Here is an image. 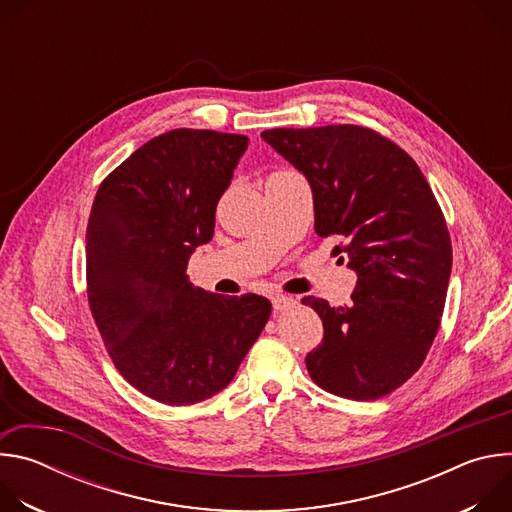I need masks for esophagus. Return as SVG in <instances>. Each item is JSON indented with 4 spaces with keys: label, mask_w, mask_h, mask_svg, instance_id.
I'll return each mask as SVG.
<instances>
[{
    "label": "esophagus",
    "mask_w": 512,
    "mask_h": 512,
    "mask_svg": "<svg viewBox=\"0 0 512 512\" xmlns=\"http://www.w3.org/2000/svg\"><path fill=\"white\" fill-rule=\"evenodd\" d=\"M271 304H273V310L275 312H287V310H294L296 308V300L289 298V296H283V294H275L271 298Z\"/></svg>",
    "instance_id": "esophagus-1"
}]
</instances>
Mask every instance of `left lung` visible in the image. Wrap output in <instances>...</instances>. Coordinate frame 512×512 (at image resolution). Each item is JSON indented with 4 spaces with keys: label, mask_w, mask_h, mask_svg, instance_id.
I'll return each instance as SVG.
<instances>
[{
    "label": "left lung",
    "mask_w": 512,
    "mask_h": 512,
    "mask_svg": "<svg viewBox=\"0 0 512 512\" xmlns=\"http://www.w3.org/2000/svg\"><path fill=\"white\" fill-rule=\"evenodd\" d=\"M261 137L308 178L316 235L342 239L332 253L358 275L350 306L302 300L324 324L308 373L338 397L381 399L417 373L440 328L452 271L444 212L413 158L369 127H279Z\"/></svg>",
    "instance_id": "8db88e82"
}]
</instances>
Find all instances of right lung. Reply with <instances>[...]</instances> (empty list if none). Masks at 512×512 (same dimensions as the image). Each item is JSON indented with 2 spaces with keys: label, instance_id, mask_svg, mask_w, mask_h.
<instances>
[{
  "label": "right lung",
  "instance_id": "right-lung-1",
  "mask_svg": "<svg viewBox=\"0 0 512 512\" xmlns=\"http://www.w3.org/2000/svg\"><path fill=\"white\" fill-rule=\"evenodd\" d=\"M247 143L210 129L162 133L101 182L91 208V314L121 377L166 405L223 391L271 314L263 296L223 298L186 275Z\"/></svg>",
  "mask_w": 512,
  "mask_h": 512
}]
</instances>
